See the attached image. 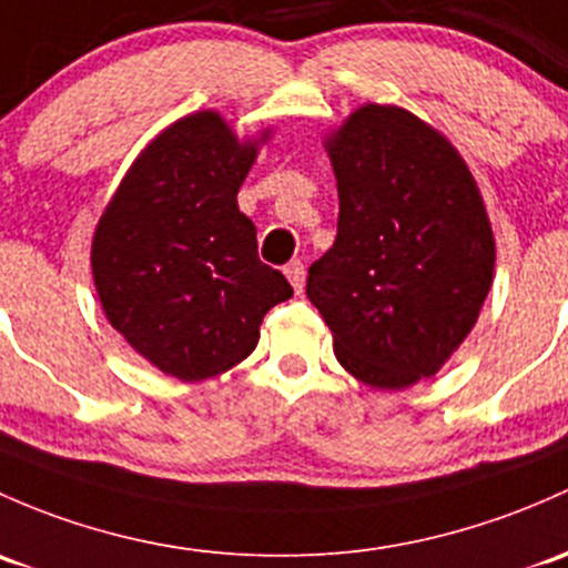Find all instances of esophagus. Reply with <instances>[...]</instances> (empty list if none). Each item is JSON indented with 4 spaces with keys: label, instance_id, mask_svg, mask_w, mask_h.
Returning a JSON list of instances; mask_svg holds the SVG:
<instances>
[{
    "label": "esophagus",
    "instance_id": "34e87169",
    "mask_svg": "<svg viewBox=\"0 0 568 568\" xmlns=\"http://www.w3.org/2000/svg\"><path fill=\"white\" fill-rule=\"evenodd\" d=\"M304 264L302 261H291L288 266H285V277H288V283L294 285V291L296 294H302V288H304Z\"/></svg>",
    "mask_w": 568,
    "mask_h": 568
}]
</instances>
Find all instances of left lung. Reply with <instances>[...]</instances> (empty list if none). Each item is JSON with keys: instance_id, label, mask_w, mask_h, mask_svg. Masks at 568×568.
Returning <instances> with one entry per match:
<instances>
[{"instance_id": "8db88e82", "label": "left lung", "mask_w": 568, "mask_h": 568, "mask_svg": "<svg viewBox=\"0 0 568 568\" xmlns=\"http://www.w3.org/2000/svg\"><path fill=\"white\" fill-rule=\"evenodd\" d=\"M337 239L307 277L334 356L373 389L429 378L459 348L493 285L495 239L479 187L444 135L367 103L326 139Z\"/></svg>"}]
</instances>
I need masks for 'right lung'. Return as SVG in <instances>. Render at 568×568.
Listing matches in <instances>:
<instances>
[{
    "mask_svg": "<svg viewBox=\"0 0 568 568\" xmlns=\"http://www.w3.org/2000/svg\"><path fill=\"white\" fill-rule=\"evenodd\" d=\"M217 111L165 128L135 158L92 239V274L109 324L165 375L204 381L247 359L261 321L294 296L258 258L236 193L258 143Z\"/></svg>",
    "mask_w": 568,
    "mask_h": 568,
    "instance_id": "1",
    "label": "right lung"
}]
</instances>
